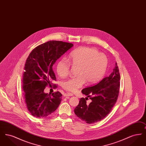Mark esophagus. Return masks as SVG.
Masks as SVG:
<instances>
[{
  "mask_svg": "<svg viewBox=\"0 0 146 146\" xmlns=\"http://www.w3.org/2000/svg\"><path fill=\"white\" fill-rule=\"evenodd\" d=\"M72 96H73V94L72 93H66L64 94V97H70Z\"/></svg>",
  "mask_w": 146,
  "mask_h": 146,
  "instance_id": "34e87169",
  "label": "esophagus"
}]
</instances>
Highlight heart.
I'll use <instances>...</instances> for the list:
<instances>
[{"label": "heart", "instance_id": "b5f03b06", "mask_svg": "<svg viewBox=\"0 0 146 146\" xmlns=\"http://www.w3.org/2000/svg\"><path fill=\"white\" fill-rule=\"evenodd\" d=\"M69 61L73 66L78 67L76 77L63 81L62 88L66 90L74 92L81 88L84 84H94L98 82L104 75L107 65L106 57L99 53L96 49L82 47L72 51L69 56ZM70 64L63 58L56 66L58 76L65 77L70 73Z\"/></svg>", "mask_w": 146, "mask_h": 146}]
</instances>
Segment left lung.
Listing matches in <instances>:
<instances>
[{
	"label": "left lung",
	"mask_w": 146,
	"mask_h": 146,
	"mask_svg": "<svg viewBox=\"0 0 146 146\" xmlns=\"http://www.w3.org/2000/svg\"><path fill=\"white\" fill-rule=\"evenodd\" d=\"M120 74L117 62L113 72L99 83L86 88L82 92L87 97L82 98L74 109L78 118L88 124L97 123L104 119L111 110L117 102L119 92ZM90 97L92 102L86 104Z\"/></svg>",
	"instance_id": "obj_1"
}]
</instances>
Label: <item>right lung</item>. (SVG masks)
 <instances>
[{
	"label": "right lung",
	"instance_id": "add662e5",
	"mask_svg": "<svg viewBox=\"0 0 146 146\" xmlns=\"http://www.w3.org/2000/svg\"><path fill=\"white\" fill-rule=\"evenodd\" d=\"M73 46L61 41H49L39 45L29 55L25 66L23 89L28 111L36 118L48 116L58 108L62 95L44 92L45 86L56 80L52 69L56 61Z\"/></svg>",
	"mask_w": 146,
	"mask_h": 146
}]
</instances>
